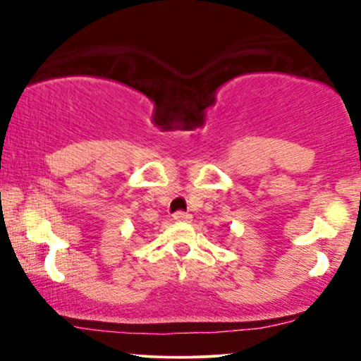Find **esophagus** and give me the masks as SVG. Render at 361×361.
<instances>
[{"label": "esophagus", "instance_id": "obj_1", "mask_svg": "<svg viewBox=\"0 0 361 361\" xmlns=\"http://www.w3.org/2000/svg\"><path fill=\"white\" fill-rule=\"evenodd\" d=\"M192 215L187 214V212H176L174 215H172V220L176 221H190Z\"/></svg>", "mask_w": 361, "mask_h": 361}]
</instances>
